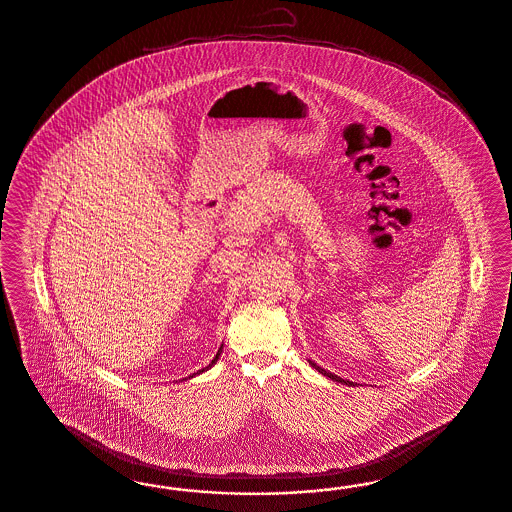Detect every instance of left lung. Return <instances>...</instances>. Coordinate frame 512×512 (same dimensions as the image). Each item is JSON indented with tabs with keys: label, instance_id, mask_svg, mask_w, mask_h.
Segmentation results:
<instances>
[{
	"label": "left lung",
	"instance_id": "obj_1",
	"mask_svg": "<svg viewBox=\"0 0 512 512\" xmlns=\"http://www.w3.org/2000/svg\"><path fill=\"white\" fill-rule=\"evenodd\" d=\"M310 365L316 369V371L321 372L323 376H327V378H331V380H335V382H340V384H346V386H352L353 382H350V380H344V378H340V376H336V374H333V372L325 371V369H321V367H318L314 361H310Z\"/></svg>",
	"mask_w": 512,
	"mask_h": 512
}]
</instances>
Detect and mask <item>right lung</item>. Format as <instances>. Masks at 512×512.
I'll use <instances>...</instances> for the list:
<instances>
[{
    "label": "right lung",
    "mask_w": 512,
    "mask_h": 512,
    "mask_svg": "<svg viewBox=\"0 0 512 512\" xmlns=\"http://www.w3.org/2000/svg\"><path fill=\"white\" fill-rule=\"evenodd\" d=\"M221 350H223V346H221V348H219V352H217V355H215V357H213L212 363H210V367H206V369H202V371H198V372H196V374H200V372H204V371H208V369H212L213 363H215V361H217V359H219V355H221Z\"/></svg>",
    "instance_id": "right-lung-1"
}]
</instances>
